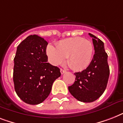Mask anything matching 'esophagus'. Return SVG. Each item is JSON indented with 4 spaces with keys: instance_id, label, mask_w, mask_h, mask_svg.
Returning a JSON list of instances; mask_svg holds the SVG:
<instances>
[{
    "instance_id": "1",
    "label": "esophagus",
    "mask_w": 123,
    "mask_h": 123,
    "mask_svg": "<svg viewBox=\"0 0 123 123\" xmlns=\"http://www.w3.org/2000/svg\"><path fill=\"white\" fill-rule=\"evenodd\" d=\"M60 71H61V73L62 75V74H64V73H66V71L65 69H61V70H60Z\"/></svg>"
}]
</instances>
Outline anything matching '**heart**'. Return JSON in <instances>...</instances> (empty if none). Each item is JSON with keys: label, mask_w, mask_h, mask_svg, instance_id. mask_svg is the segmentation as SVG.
Instances as JSON below:
<instances>
[{"label": "heart", "mask_w": 123, "mask_h": 123, "mask_svg": "<svg viewBox=\"0 0 123 123\" xmlns=\"http://www.w3.org/2000/svg\"><path fill=\"white\" fill-rule=\"evenodd\" d=\"M93 52L92 43L80 37L62 39L56 44V46L50 44L46 49L48 61L52 65L63 64L67 57L68 62L77 71L86 69L89 65Z\"/></svg>", "instance_id": "b5f03b06"}]
</instances>
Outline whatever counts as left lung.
<instances>
[{
	"instance_id": "obj_1",
	"label": "left lung",
	"mask_w": 123,
	"mask_h": 123,
	"mask_svg": "<svg viewBox=\"0 0 123 123\" xmlns=\"http://www.w3.org/2000/svg\"><path fill=\"white\" fill-rule=\"evenodd\" d=\"M94 55L86 69L75 73L74 84L68 87L69 92L77 100L91 103L99 98L104 92L109 80L110 69L104 43L92 34Z\"/></svg>"
}]
</instances>
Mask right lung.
I'll return each mask as SVG.
<instances>
[{
    "instance_id": "add662e5",
    "label": "right lung",
    "mask_w": 123,
    "mask_h": 123,
    "mask_svg": "<svg viewBox=\"0 0 123 123\" xmlns=\"http://www.w3.org/2000/svg\"><path fill=\"white\" fill-rule=\"evenodd\" d=\"M47 44L43 37L34 34L17 47L13 69L14 89L27 104L42 103L50 94L54 81L61 75L59 68L47 62Z\"/></svg>"
}]
</instances>
